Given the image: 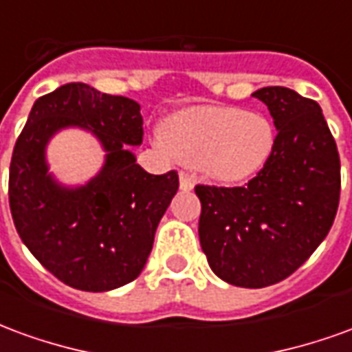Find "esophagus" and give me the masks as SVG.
<instances>
[{
  "instance_id": "34e87169",
  "label": "esophagus",
  "mask_w": 352,
  "mask_h": 352,
  "mask_svg": "<svg viewBox=\"0 0 352 352\" xmlns=\"http://www.w3.org/2000/svg\"><path fill=\"white\" fill-rule=\"evenodd\" d=\"M179 184H181V190H192L194 188V177L181 171L179 173Z\"/></svg>"
}]
</instances>
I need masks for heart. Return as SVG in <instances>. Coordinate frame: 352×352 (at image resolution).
<instances>
[{"instance_id":"1","label":"heart","mask_w":352,"mask_h":352,"mask_svg":"<svg viewBox=\"0 0 352 352\" xmlns=\"http://www.w3.org/2000/svg\"><path fill=\"white\" fill-rule=\"evenodd\" d=\"M166 143L184 164L234 183L264 168L275 145V130L265 116L243 109L194 107L169 118Z\"/></svg>"}]
</instances>
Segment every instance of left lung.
Returning a JSON list of instances; mask_svg holds the SVG:
<instances>
[{
  "instance_id": "left-lung-1",
  "label": "left lung",
  "mask_w": 352,
  "mask_h": 352,
  "mask_svg": "<svg viewBox=\"0 0 352 352\" xmlns=\"http://www.w3.org/2000/svg\"><path fill=\"white\" fill-rule=\"evenodd\" d=\"M277 128L272 156L243 186L198 184L199 243L214 275L262 288L315 252L340 206V154L317 101L285 87L252 94Z\"/></svg>"
}]
</instances>
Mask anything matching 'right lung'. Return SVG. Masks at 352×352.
Segmentation results:
<instances>
[{
	"label": "right lung",
	"instance_id": "1",
	"mask_svg": "<svg viewBox=\"0 0 352 352\" xmlns=\"http://www.w3.org/2000/svg\"><path fill=\"white\" fill-rule=\"evenodd\" d=\"M138 101L69 82L35 101L9 169V206L20 239L54 277L87 292L124 287L143 272L158 222L179 188L177 171L151 175L131 154L143 141ZM79 125L100 139L106 164L82 187L48 173L44 148Z\"/></svg>",
	"mask_w": 352,
	"mask_h": 352
}]
</instances>
